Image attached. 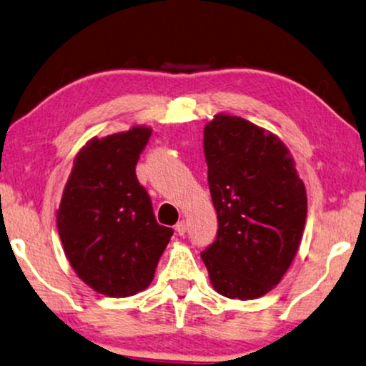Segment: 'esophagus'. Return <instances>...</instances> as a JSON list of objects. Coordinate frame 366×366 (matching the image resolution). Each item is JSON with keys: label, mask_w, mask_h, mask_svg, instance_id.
Returning a JSON list of instances; mask_svg holds the SVG:
<instances>
[{"label": "esophagus", "mask_w": 366, "mask_h": 366, "mask_svg": "<svg viewBox=\"0 0 366 366\" xmlns=\"http://www.w3.org/2000/svg\"><path fill=\"white\" fill-rule=\"evenodd\" d=\"M176 232H177L179 235H184L185 232H187V224H185L184 220H181V222L176 224Z\"/></svg>", "instance_id": "1"}]
</instances>
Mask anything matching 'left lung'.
Here are the masks:
<instances>
[{
    "label": "left lung",
    "instance_id": "left-lung-1",
    "mask_svg": "<svg viewBox=\"0 0 366 366\" xmlns=\"http://www.w3.org/2000/svg\"><path fill=\"white\" fill-rule=\"evenodd\" d=\"M217 239L200 254L214 290L254 300L280 284L307 220V190L274 132L224 114L204 127Z\"/></svg>",
    "mask_w": 366,
    "mask_h": 366
}]
</instances>
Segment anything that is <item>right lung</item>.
Returning <instances> with one entry per match:
<instances>
[{
	"instance_id": "1",
	"label": "right lung",
	"mask_w": 366,
	"mask_h": 366,
	"mask_svg": "<svg viewBox=\"0 0 366 366\" xmlns=\"http://www.w3.org/2000/svg\"><path fill=\"white\" fill-rule=\"evenodd\" d=\"M152 129L92 137L76 154L58 212L59 239L76 275L106 297L146 290L172 229L159 225L136 164Z\"/></svg>"
}]
</instances>
